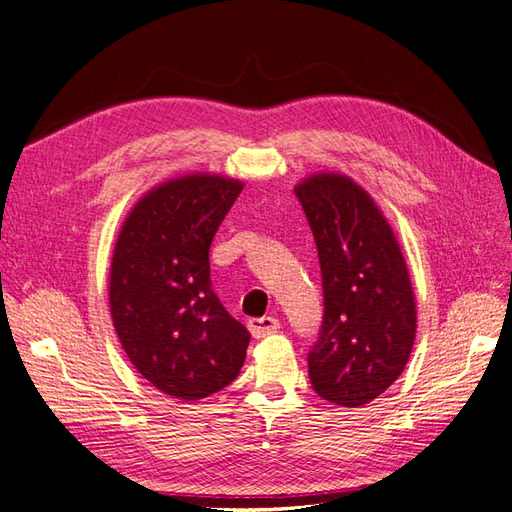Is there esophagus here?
<instances>
[{
    "instance_id": "esophagus-1",
    "label": "esophagus",
    "mask_w": 512,
    "mask_h": 512,
    "mask_svg": "<svg viewBox=\"0 0 512 512\" xmlns=\"http://www.w3.org/2000/svg\"><path fill=\"white\" fill-rule=\"evenodd\" d=\"M247 329H250V333H252L256 339H260V337H267V335L277 333V329H280V320L273 318V316L252 318L250 322H247Z\"/></svg>"
}]
</instances>
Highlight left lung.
I'll use <instances>...</instances> for the list:
<instances>
[{
  "instance_id": "left-lung-1",
  "label": "left lung",
  "mask_w": 512,
  "mask_h": 512,
  "mask_svg": "<svg viewBox=\"0 0 512 512\" xmlns=\"http://www.w3.org/2000/svg\"><path fill=\"white\" fill-rule=\"evenodd\" d=\"M316 241L322 324L307 352L314 391L337 406L376 399L404 371L416 333V305L399 243L352 179L316 175L297 190Z\"/></svg>"
}]
</instances>
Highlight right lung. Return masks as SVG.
I'll return each instance as SVG.
<instances>
[{"instance_id":"obj_1","label":"right lung","mask_w":512,"mask_h":512,"mask_svg":"<svg viewBox=\"0 0 512 512\" xmlns=\"http://www.w3.org/2000/svg\"><path fill=\"white\" fill-rule=\"evenodd\" d=\"M243 185L192 175L151 190L123 224L111 314L128 359L162 393L194 401L239 376L250 331L211 288L209 247Z\"/></svg>"}]
</instances>
